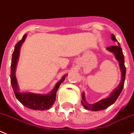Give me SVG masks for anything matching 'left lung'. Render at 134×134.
Masks as SVG:
<instances>
[{
	"label": "left lung",
	"instance_id": "obj_1",
	"mask_svg": "<svg viewBox=\"0 0 134 134\" xmlns=\"http://www.w3.org/2000/svg\"><path fill=\"white\" fill-rule=\"evenodd\" d=\"M111 39L113 41L116 42L118 45L107 47V49L109 52L113 53L116 59L118 60V64H119L120 69L121 71V81L118 87L114 89V91H112V93L109 95L108 97L101 99L100 100L98 101L97 103H93V104H90V103L86 101L85 93H83L82 97H82L81 104H82L83 107L87 110H91V111H99V110H102L107 109L109 107L112 105L116 100L120 93L122 92V90H123L126 77V67L125 65H124V57L122 50L120 47V44L118 43V41L116 39L115 36L113 34L111 35Z\"/></svg>",
	"mask_w": 134,
	"mask_h": 134
}]
</instances>
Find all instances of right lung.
<instances>
[{
    "label": "right lung",
    "instance_id": "add662e5",
    "mask_svg": "<svg viewBox=\"0 0 134 134\" xmlns=\"http://www.w3.org/2000/svg\"><path fill=\"white\" fill-rule=\"evenodd\" d=\"M27 37V34L23 36L22 39L16 44L13 53H12V62H11L10 81L12 89L16 97L21 104L28 109L35 110H49L53 105L56 100V95L60 85L63 82L68 74L62 76L61 80L56 84L55 87L48 94H39L31 92H21L20 91L18 83L16 77V69L20 56V51L23 43Z\"/></svg>",
    "mask_w": 134,
    "mask_h": 134
}]
</instances>
